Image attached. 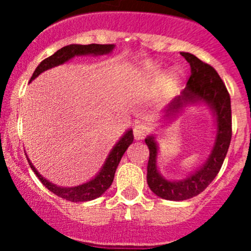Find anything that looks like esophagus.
Listing matches in <instances>:
<instances>
[{
    "label": "esophagus",
    "instance_id": "34e87169",
    "mask_svg": "<svg viewBox=\"0 0 251 251\" xmlns=\"http://www.w3.org/2000/svg\"><path fill=\"white\" fill-rule=\"evenodd\" d=\"M148 132V127L145 123H137L134 127H133V134H134V138L136 139H143L146 137Z\"/></svg>",
    "mask_w": 251,
    "mask_h": 251
}]
</instances>
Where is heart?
<instances>
[{"label":"heart","mask_w":251,"mask_h":251,"mask_svg":"<svg viewBox=\"0 0 251 251\" xmlns=\"http://www.w3.org/2000/svg\"><path fill=\"white\" fill-rule=\"evenodd\" d=\"M145 72H146V74L157 75L159 73V70H158V68L153 65V64H145ZM165 80H166V83L170 85V84L174 83V76H172V75H168Z\"/></svg>","instance_id":"heart-1"}]
</instances>
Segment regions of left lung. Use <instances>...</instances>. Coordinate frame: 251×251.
<instances>
[{
  "label": "left lung",
  "mask_w": 251,
  "mask_h": 251,
  "mask_svg": "<svg viewBox=\"0 0 251 251\" xmlns=\"http://www.w3.org/2000/svg\"><path fill=\"white\" fill-rule=\"evenodd\" d=\"M191 66V76L182 94L177 97L166 112L175 114L187 104L203 101L207 104L216 117L217 133L215 145L207 161L185 179L168 181L157 170V143L154 137L145 139L150 150L147 166V183L152 192L161 199L171 201H183L197 196L205 190L217 176L231 141V103L230 95L220 75L211 65L201 61L190 52H181Z\"/></svg>",
  "instance_id": "1"
}]
</instances>
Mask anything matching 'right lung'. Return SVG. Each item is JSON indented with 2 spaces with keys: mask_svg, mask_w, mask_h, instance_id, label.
I'll list each match as a JSON object with an SVG mask.
<instances>
[{
  "mask_svg": "<svg viewBox=\"0 0 251 251\" xmlns=\"http://www.w3.org/2000/svg\"><path fill=\"white\" fill-rule=\"evenodd\" d=\"M114 49L113 44H105V45H99V44H90V45H68L57 50L55 54L51 56L46 57L39 64L36 69H35L34 74L31 76L30 81L34 80L35 77L39 76L40 74L48 69L54 68V66L61 65V64L66 63L69 60L74 56H79V55H104L112 52ZM133 130L129 129L126 132L123 137L118 141V143L113 147L110 151L109 156L106 158L105 163H104L103 168L100 170L97 176L93 179H90L89 182L83 183V185L75 186V187H59V186L54 185V183L49 182L48 179L44 178L41 175L36 171L34 165L31 163L30 159L27 158L28 165H30L31 170L34 171L35 175L39 177V179L43 182L48 190H50L52 194L57 195L59 197L64 199V200L72 201V202H84V201L94 200L97 197L101 196L104 192L110 187L113 179H114L115 170L118 167L119 162H121L122 157H123L124 152L127 151V148L132 145L133 142Z\"/></svg>",
  "mask_w": 251,
  "mask_h": 251,
  "instance_id": "obj_1",
  "label": "right lung"
}]
</instances>
